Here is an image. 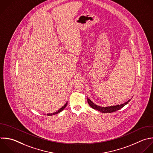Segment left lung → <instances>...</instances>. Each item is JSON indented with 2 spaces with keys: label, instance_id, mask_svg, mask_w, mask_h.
<instances>
[{
  "label": "left lung",
  "instance_id": "8db88e82",
  "mask_svg": "<svg viewBox=\"0 0 153 153\" xmlns=\"http://www.w3.org/2000/svg\"><path fill=\"white\" fill-rule=\"evenodd\" d=\"M130 100V99L121 105H115V106H107V107H102V106H99L94 104L88 98H87V102H88V103L89 104V105L92 108L96 109L102 113H111V112H115V111L120 109L121 108H122L123 106H124L127 103H128V102Z\"/></svg>",
  "mask_w": 153,
  "mask_h": 153
}]
</instances>
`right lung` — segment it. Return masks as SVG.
Returning a JSON list of instances; mask_svg holds the SVG:
<instances>
[{"label": "right lung", "instance_id": "right-lung-1", "mask_svg": "<svg viewBox=\"0 0 153 153\" xmlns=\"http://www.w3.org/2000/svg\"><path fill=\"white\" fill-rule=\"evenodd\" d=\"M67 104H68V103H66L63 106H62L60 109H59L57 111H56V112H54V113H52V114H51H51H47V115H53L57 114H58V113H60L61 111H62L65 108V107L66 106Z\"/></svg>", "mask_w": 153, "mask_h": 153}]
</instances>
